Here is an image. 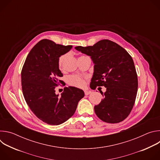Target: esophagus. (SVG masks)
Here are the masks:
<instances>
[{
	"label": "esophagus",
	"instance_id": "esophagus-1",
	"mask_svg": "<svg viewBox=\"0 0 160 160\" xmlns=\"http://www.w3.org/2000/svg\"><path fill=\"white\" fill-rule=\"evenodd\" d=\"M84 93H85V95L88 96L91 93V91H88V90H84Z\"/></svg>",
	"mask_w": 160,
	"mask_h": 160
}]
</instances>
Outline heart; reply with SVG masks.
<instances>
[{"label":"heart","instance_id":"b5f03b06","mask_svg":"<svg viewBox=\"0 0 160 160\" xmlns=\"http://www.w3.org/2000/svg\"><path fill=\"white\" fill-rule=\"evenodd\" d=\"M67 57L68 54H64L59 58L58 64L60 70L62 69L63 63ZM68 83L69 85L75 87L83 88L86 85V78L78 75H72L68 78Z\"/></svg>","mask_w":160,"mask_h":160}]
</instances>
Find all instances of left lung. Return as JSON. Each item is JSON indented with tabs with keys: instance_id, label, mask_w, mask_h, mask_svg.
<instances>
[{
	"instance_id": "1",
	"label": "left lung",
	"mask_w": 160,
	"mask_h": 160,
	"mask_svg": "<svg viewBox=\"0 0 160 160\" xmlns=\"http://www.w3.org/2000/svg\"><path fill=\"white\" fill-rule=\"evenodd\" d=\"M75 49L90 56L94 63L90 88L104 86L103 99L94 106L96 115L103 122L117 123L123 121L134 105L138 79L133 61L127 51L117 43L104 39L93 46Z\"/></svg>"
}]
</instances>
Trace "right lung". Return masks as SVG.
I'll use <instances>...</instances> for the list:
<instances>
[{
	"label": "right lung",
	"instance_id": "add662e5",
	"mask_svg": "<svg viewBox=\"0 0 160 160\" xmlns=\"http://www.w3.org/2000/svg\"><path fill=\"white\" fill-rule=\"evenodd\" d=\"M72 45L56 44L52 40L39 41L28 54L21 70V85L25 99L34 115L44 123L58 125L71 118L83 91L74 87H64L61 96L55 88L64 82L58 67L59 58Z\"/></svg>",
	"mask_w": 160,
	"mask_h": 160
}]
</instances>
